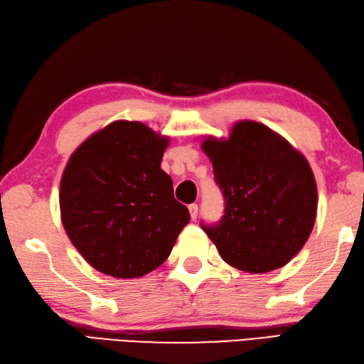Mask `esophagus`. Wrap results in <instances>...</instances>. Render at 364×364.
Here are the masks:
<instances>
[{"instance_id": "1", "label": "esophagus", "mask_w": 364, "mask_h": 364, "mask_svg": "<svg viewBox=\"0 0 364 364\" xmlns=\"http://www.w3.org/2000/svg\"><path fill=\"white\" fill-rule=\"evenodd\" d=\"M188 210H190V217L195 220V218L198 217V204H190Z\"/></svg>"}]
</instances>
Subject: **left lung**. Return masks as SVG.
I'll use <instances>...</instances> for the list:
<instances>
[{"label":"left lung","mask_w":364,"mask_h":364,"mask_svg":"<svg viewBox=\"0 0 364 364\" xmlns=\"http://www.w3.org/2000/svg\"><path fill=\"white\" fill-rule=\"evenodd\" d=\"M225 214L204 225L226 263L262 274L303 249L317 215V183L309 163L263 123L242 120L228 139H204Z\"/></svg>","instance_id":"1"}]
</instances>
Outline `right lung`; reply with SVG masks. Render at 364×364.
<instances>
[{
	"label": "right lung",
	"instance_id": "add662e5",
	"mask_svg": "<svg viewBox=\"0 0 364 364\" xmlns=\"http://www.w3.org/2000/svg\"><path fill=\"white\" fill-rule=\"evenodd\" d=\"M169 144L141 122L117 120L75 149L60 183L68 237L95 269L142 277L169 257L190 222L161 169Z\"/></svg>",
	"mask_w": 364,
	"mask_h": 364
}]
</instances>
